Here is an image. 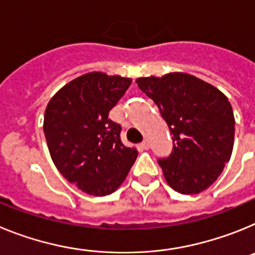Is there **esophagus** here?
Returning a JSON list of instances; mask_svg holds the SVG:
<instances>
[{
	"mask_svg": "<svg viewBox=\"0 0 255 255\" xmlns=\"http://www.w3.org/2000/svg\"><path fill=\"white\" fill-rule=\"evenodd\" d=\"M140 148L141 149H149V143H148V140H143L140 143Z\"/></svg>",
	"mask_w": 255,
	"mask_h": 255,
	"instance_id": "esophagus-1",
	"label": "esophagus"
}]
</instances>
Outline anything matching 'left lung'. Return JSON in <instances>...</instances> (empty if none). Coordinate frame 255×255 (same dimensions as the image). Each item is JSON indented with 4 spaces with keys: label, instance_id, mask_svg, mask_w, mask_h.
I'll return each mask as SVG.
<instances>
[{
    "label": "left lung",
    "instance_id": "8db88e82",
    "mask_svg": "<svg viewBox=\"0 0 255 255\" xmlns=\"http://www.w3.org/2000/svg\"><path fill=\"white\" fill-rule=\"evenodd\" d=\"M155 103L172 135V152L158 158L168 185L181 194H198L213 184L230 161L235 119L217 88L184 73L136 79Z\"/></svg>",
    "mask_w": 255,
    "mask_h": 255
}]
</instances>
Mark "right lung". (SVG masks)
<instances>
[{
	"instance_id": "obj_1",
	"label": "right lung",
	"mask_w": 255,
	"mask_h": 255,
	"mask_svg": "<svg viewBox=\"0 0 255 255\" xmlns=\"http://www.w3.org/2000/svg\"><path fill=\"white\" fill-rule=\"evenodd\" d=\"M130 84L131 79L89 73L61 88L47 105L43 130L52 161L87 194L114 193L138 157L121 141V126L108 119Z\"/></svg>"
}]
</instances>
